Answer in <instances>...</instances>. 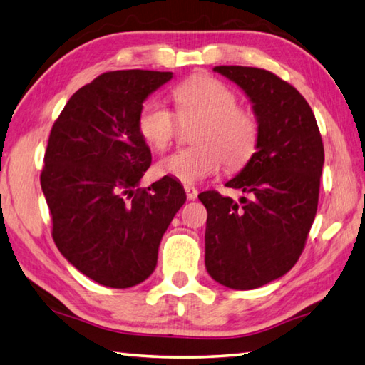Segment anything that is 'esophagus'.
I'll use <instances>...</instances> for the list:
<instances>
[{
    "instance_id": "obj_1",
    "label": "esophagus",
    "mask_w": 365,
    "mask_h": 365,
    "mask_svg": "<svg viewBox=\"0 0 365 365\" xmlns=\"http://www.w3.org/2000/svg\"><path fill=\"white\" fill-rule=\"evenodd\" d=\"M184 190H186L187 200H195L197 195H199V190H197V189L192 187V186H186V187H184Z\"/></svg>"
}]
</instances>
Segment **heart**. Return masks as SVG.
Instances as JSON below:
<instances>
[{"label":"heart","mask_w":365,"mask_h":365,"mask_svg":"<svg viewBox=\"0 0 365 365\" xmlns=\"http://www.w3.org/2000/svg\"><path fill=\"white\" fill-rule=\"evenodd\" d=\"M179 120L197 118L192 143L168 153L158 171L182 184H195L220 171L222 163L237 170L257 152L259 125L255 115L237 106V94L208 75H194L173 89ZM176 117L157 99L147 101L138 113V131L147 145L162 150L176 136Z\"/></svg>","instance_id":"b5f03b06"}]
</instances>
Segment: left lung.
Returning a JSON list of instances; mask_svg holds the SVG:
<instances>
[{"label": "left lung", "instance_id": "1", "mask_svg": "<svg viewBox=\"0 0 365 365\" xmlns=\"http://www.w3.org/2000/svg\"><path fill=\"white\" fill-rule=\"evenodd\" d=\"M213 70L244 89L259 140L226 182L250 199L239 205L216 190L199 195L208 212L205 266L218 284L252 290L282 277L303 252L317 212L324 144L308 102L277 75L242 66Z\"/></svg>", "mask_w": 365, "mask_h": 365}]
</instances>
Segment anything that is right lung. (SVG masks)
Instances as JSON below:
<instances>
[{
  "mask_svg": "<svg viewBox=\"0 0 365 365\" xmlns=\"http://www.w3.org/2000/svg\"><path fill=\"white\" fill-rule=\"evenodd\" d=\"M171 78L152 70L102 73L68 99L49 134L40 181L53 239L70 264L110 289L150 276L160 240L186 202L170 176L139 187L152 155L138 113Z\"/></svg>",
  "mask_w": 365,
  "mask_h": 365,
  "instance_id": "add662e5",
  "label": "right lung"
}]
</instances>
